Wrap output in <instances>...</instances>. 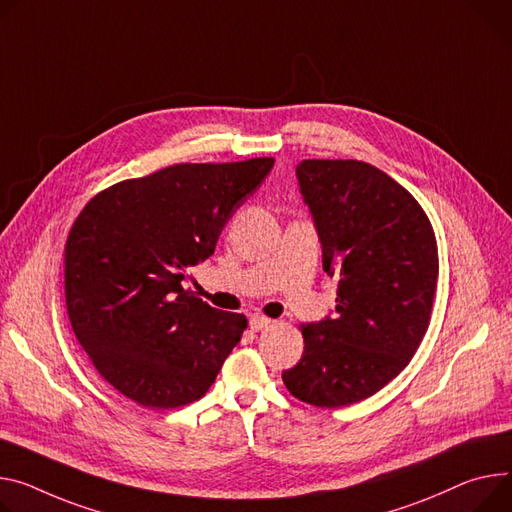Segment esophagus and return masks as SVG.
Here are the masks:
<instances>
[{
  "label": "esophagus",
  "instance_id": "34e87169",
  "mask_svg": "<svg viewBox=\"0 0 512 512\" xmlns=\"http://www.w3.org/2000/svg\"><path fill=\"white\" fill-rule=\"evenodd\" d=\"M272 324V320L270 318H264V316H258V313H256V316H252L250 318V328L254 330V332H260V330H264V328H268Z\"/></svg>",
  "mask_w": 512,
  "mask_h": 512
}]
</instances>
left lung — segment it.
Listing matches in <instances>:
<instances>
[{
    "instance_id": "8db88e82",
    "label": "left lung",
    "mask_w": 512,
    "mask_h": 512,
    "mask_svg": "<svg viewBox=\"0 0 512 512\" xmlns=\"http://www.w3.org/2000/svg\"><path fill=\"white\" fill-rule=\"evenodd\" d=\"M297 178L340 279L336 318L301 324L303 357L283 373L291 396L318 408L371 398L418 350L435 303L439 248L420 203L357 160H303Z\"/></svg>"
}]
</instances>
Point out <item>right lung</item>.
<instances>
[{"mask_svg":"<svg viewBox=\"0 0 512 512\" xmlns=\"http://www.w3.org/2000/svg\"><path fill=\"white\" fill-rule=\"evenodd\" d=\"M272 164H174L100 190L75 217L63 248L67 316L100 377L135 404L201 400L248 328L244 313L211 307L182 281Z\"/></svg>","mask_w":512,"mask_h":512,"instance_id":"right-lung-1","label":"right lung"}]
</instances>
